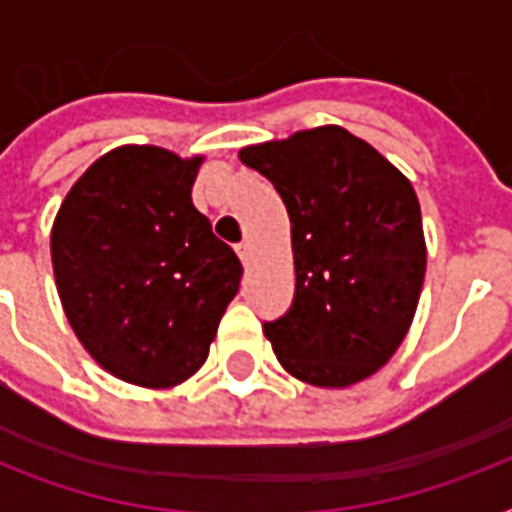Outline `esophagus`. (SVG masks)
Wrapping results in <instances>:
<instances>
[{"instance_id": "esophagus-1", "label": "esophagus", "mask_w": 512, "mask_h": 512, "mask_svg": "<svg viewBox=\"0 0 512 512\" xmlns=\"http://www.w3.org/2000/svg\"><path fill=\"white\" fill-rule=\"evenodd\" d=\"M236 252H239L241 263L249 265V260H252V244H249V241H241L239 247H236Z\"/></svg>"}]
</instances>
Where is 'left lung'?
<instances>
[{
    "mask_svg": "<svg viewBox=\"0 0 512 512\" xmlns=\"http://www.w3.org/2000/svg\"><path fill=\"white\" fill-rule=\"evenodd\" d=\"M287 204L295 300L263 332L292 377L319 388L366 380L404 342L425 279L412 183L337 124L239 151Z\"/></svg>",
    "mask_w": 512,
    "mask_h": 512,
    "instance_id": "8db88e82",
    "label": "left lung"
}]
</instances>
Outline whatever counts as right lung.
I'll return each instance as SVG.
<instances>
[{
    "label": "right lung",
    "mask_w": 512,
    "mask_h": 512,
    "mask_svg": "<svg viewBox=\"0 0 512 512\" xmlns=\"http://www.w3.org/2000/svg\"><path fill=\"white\" fill-rule=\"evenodd\" d=\"M201 156L122 146L68 191L50 252L66 319L103 369L172 388L207 361L241 263L193 207Z\"/></svg>",
    "instance_id": "right-lung-1"
}]
</instances>
